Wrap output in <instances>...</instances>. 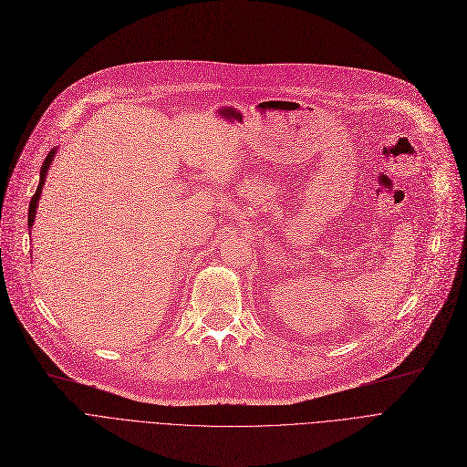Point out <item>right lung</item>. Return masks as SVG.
Segmentation results:
<instances>
[{
    "label": "right lung",
    "instance_id": "right-lung-1",
    "mask_svg": "<svg viewBox=\"0 0 467 467\" xmlns=\"http://www.w3.org/2000/svg\"><path fill=\"white\" fill-rule=\"evenodd\" d=\"M53 157H55V150L48 151L47 159H45V161H43V164H41V170H39V185H37V189H36V194L32 196L30 208H28V227H32V225H34V219H36V208H37V202H39V196H41V189H43V183H45L47 170H48V166H51Z\"/></svg>",
    "mask_w": 467,
    "mask_h": 467
}]
</instances>
